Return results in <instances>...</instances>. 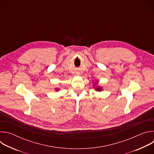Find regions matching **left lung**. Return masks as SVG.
I'll list each match as a JSON object with an SVG mask.
<instances>
[{
	"label": "left lung",
	"mask_w": 154,
	"mask_h": 154,
	"mask_svg": "<svg viewBox=\"0 0 154 154\" xmlns=\"http://www.w3.org/2000/svg\"><path fill=\"white\" fill-rule=\"evenodd\" d=\"M98 85V80H96V82H94L93 83V86H94V90L96 91H99V92H100L102 91V90H103V88L99 85Z\"/></svg>",
	"instance_id": "obj_1"
}]
</instances>
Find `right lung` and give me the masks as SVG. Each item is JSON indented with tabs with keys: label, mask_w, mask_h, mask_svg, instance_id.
<instances>
[{
	"label": "right lung",
	"mask_w": 154,
	"mask_h": 154,
	"mask_svg": "<svg viewBox=\"0 0 154 154\" xmlns=\"http://www.w3.org/2000/svg\"><path fill=\"white\" fill-rule=\"evenodd\" d=\"M58 90H60V88H55V91H58Z\"/></svg>",
	"instance_id": "right-lung-1"
}]
</instances>
